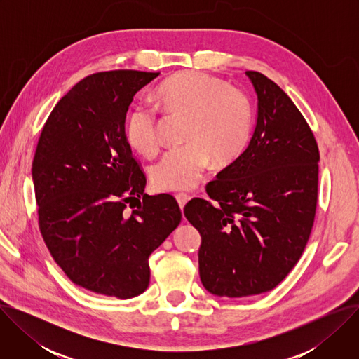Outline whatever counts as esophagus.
I'll return each mask as SVG.
<instances>
[{
    "label": "esophagus",
    "mask_w": 359,
    "mask_h": 359,
    "mask_svg": "<svg viewBox=\"0 0 359 359\" xmlns=\"http://www.w3.org/2000/svg\"><path fill=\"white\" fill-rule=\"evenodd\" d=\"M190 197L186 194V193H177L176 194V200H177V203H179V206H180V209H183L184 208V204L187 203V200H189Z\"/></svg>",
    "instance_id": "1"
}]
</instances>
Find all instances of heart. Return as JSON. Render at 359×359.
Instances as JSON below:
<instances>
[{
    "instance_id": "obj_1",
    "label": "heart",
    "mask_w": 359,
    "mask_h": 359,
    "mask_svg": "<svg viewBox=\"0 0 359 359\" xmlns=\"http://www.w3.org/2000/svg\"><path fill=\"white\" fill-rule=\"evenodd\" d=\"M156 109L186 118L187 144L168 150L151 168V182L161 190L196 187L210 162L229 165L244 150L251 129V104L238 88L198 71L166 79L153 95ZM129 144L153 156L162 144L159 118L153 109H135L125 128Z\"/></svg>"
}]
</instances>
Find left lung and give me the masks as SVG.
I'll return each mask as SVG.
<instances>
[{
    "mask_svg": "<svg viewBox=\"0 0 359 359\" xmlns=\"http://www.w3.org/2000/svg\"><path fill=\"white\" fill-rule=\"evenodd\" d=\"M259 97L247 149L191 198L186 219L198 230L200 280L220 297L276 288L310 238L318 197L320 150L288 95L257 71L245 72Z\"/></svg>",
    "mask_w": 359,
    "mask_h": 359,
    "instance_id": "obj_1",
    "label": "left lung"
}]
</instances>
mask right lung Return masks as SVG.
I'll return each instance as SVG.
<instances>
[{
  "label": "right lung",
  "instance_id": "right-lung-1",
  "mask_svg": "<svg viewBox=\"0 0 359 359\" xmlns=\"http://www.w3.org/2000/svg\"><path fill=\"white\" fill-rule=\"evenodd\" d=\"M158 75L118 69L85 76L49 114L36 144L39 231L67 277L96 294H142L149 255L182 220L173 196L144 193V172L125 135L135 93Z\"/></svg>",
  "mask_w": 359,
  "mask_h": 359
}]
</instances>
